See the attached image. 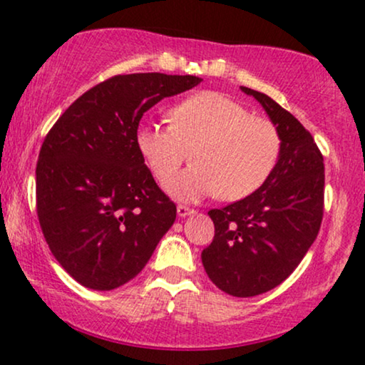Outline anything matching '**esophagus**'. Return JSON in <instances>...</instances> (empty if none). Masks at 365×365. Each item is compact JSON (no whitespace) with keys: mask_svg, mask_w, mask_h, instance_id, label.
Segmentation results:
<instances>
[{"mask_svg":"<svg viewBox=\"0 0 365 365\" xmlns=\"http://www.w3.org/2000/svg\"><path fill=\"white\" fill-rule=\"evenodd\" d=\"M177 212H178L180 217H185L188 215H192V212H194V209H190V207H187V206H182V204H180V206L177 207Z\"/></svg>","mask_w":365,"mask_h":365,"instance_id":"obj_1","label":"esophagus"}]
</instances>
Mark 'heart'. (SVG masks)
<instances>
[{"mask_svg":"<svg viewBox=\"0 0 365 365\" xmlns=\"http://www.w3.org/2000/svg\"><path fill=\"white\" fill-rule=\"evenodd\" d=\"M135 142L159 182L191 153V168L165 183L183 200L212 194L230 202L245 199L269 178L282 153L273 121L217 92H199L171 108L170 127L140 125Z\"/></svg>","mask_w":365,"mask_h":365,"instance_id":"b5f03b06","label":"heart"}]
</instances>
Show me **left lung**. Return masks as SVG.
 <instances>
[{"label":"left lung","instance_id":"left-lung-1","mask_svg":"<svg viewBox=\"0 0 365 365\" xmlns=\"http://www.w3.org/2000/svg\"><path fill=\"white\" fill-rule=\"evenodd\" d=\"M262 104L282 137L273 173L252 195L207 212L215 238L204 269L220 290L255 297L290 276L319 233L324 211V159L311 132L269 96L242 87Z\"/></svg>","mask_w":365,"mask_h":365}]
</instances>
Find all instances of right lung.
I'll return each mask as SVG.
<instances>
[{"label":"right lung","instance_id":"obj_1","mask_svg":"<svg viewBox=\"0 0 365 365\" xmlns=\"http://www.w3.org/2000/svg\"><path fill=\"white\" fill-rule=\"evenodd\" d=\"M194 75H115L83 92L41 148L36 200L41 230L75 282L113 290L148 264L177 217L137 148L140 118L185 92Z\"/></svg>","mask_w":365,"mask_h":365}]
</instances>
